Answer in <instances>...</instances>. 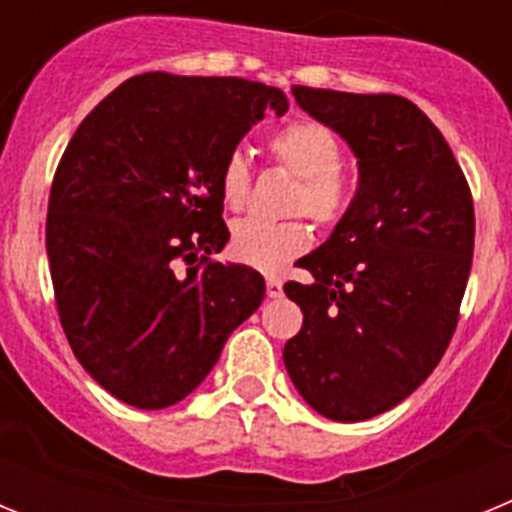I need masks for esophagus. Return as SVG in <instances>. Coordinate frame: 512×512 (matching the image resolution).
Segmentation results:
<instances>
[{
  "mask_svg": "<svg viewBox=\"0 0 512 512\" xmlns=\"http://www.w3.org/2000/svg\"><path fill=\"white\" fill-rule=\"evenodd\" d=\"M284 282L279 277H274V274H271V277H266V295L269 297H282V292H284Z\"/></svg>",
  "mask_w": 512,
  "mask_h": 512,
  "instance_id": "esophagus-1",
  "label": "esophagus"
}]
</instances>
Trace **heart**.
<instances>
[{
  "instance_id": "1",
  "label": "heart",
  "mask_w": 512,
  "mask_h": 512,
  "mask_svg": "<svg viewBox=\"0 0 512 512\" xmlns=\"http://www.w3.org/2000/svg\"><path fill=\"white\" fill-rule=\"evenodd\" d=\"M269 153L279 166L300 179L292 194V212H305L315 223L330 228L351 205V179L343 171L338 138L315 120H295L269 138ZM251 192V166L241 151L230 153L220 169V197L228 210H243ZM312 235L302 220H256L233 225L230 253L256 269L274 271L307 251Z\"/></svg>"
}]
</instances>
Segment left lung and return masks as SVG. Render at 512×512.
<instances>
[{
  "mask_svg": "<svg viewBox=\"0 0 512 512\" xmlns=\"http://www.w3.org/2000/svg\"><path fill=\"white\" fill-rule=\"evenodd\" d=\"M292 94L354 151L359 187L328 241L300 259L312 282L284 284L305 315L284 366L312 410L356 423L413 395L449 346L472 269V192L410 99Z\"/></svg>",
  "mask_w": 512,
  "mask_h": 512,
  "instance_id": "left-lung-1",
  "label": "left lung"
}]
</instances>
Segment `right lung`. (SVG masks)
<instances>
[{"label": "right lung", "mask_w": 512, "mask_h": 512, "mask_svg": "<svg viewBox=\"0 0 512 512\" xmlns=\"http://www.w3.org/2000/svg\"><path fill=\"white\" fill-rule=\"evenodd\" d=\"M287 94L238 76L128 79L84 117L53 176L45 251L89 377L140 410L176 405L259 310L266 284L220 264V169Z\"/></svg>", "instance_id": "obj_1"}]
</instances>
